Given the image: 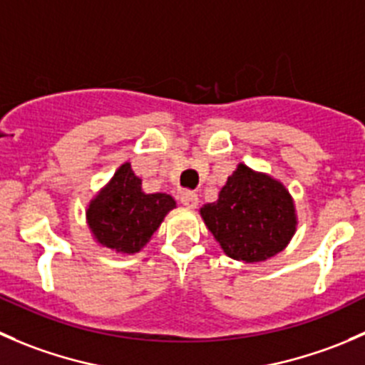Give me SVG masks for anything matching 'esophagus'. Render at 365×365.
<instances>
[{
    "mask_svg": "<svg viewBox=\"0 0 365 365\" xmlns=\"http://www.w3.org/2000/svg\"><path fill=\"white\" fill-rule=\"evenodd\" d=\"M179 200H181V204L184 205V207L195 209L198 204V195L191 190H184V191H181V197H179Z\"/></svg>",
    "mask_w": 365,
    "mask_h": 365,
    "instance_id": "34e87169",
    "label": "esophagus"
}]
</instances>
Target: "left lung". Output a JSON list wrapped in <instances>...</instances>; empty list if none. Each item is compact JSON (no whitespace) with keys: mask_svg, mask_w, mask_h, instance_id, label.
<instances>
[{"mask_svg":"<svg viewBox=\"0 0 365 365\" xmlns=\"http://www.w3.org/2000/svg\"><path fill=\"white\" fill-rule=\"evenodd\" d=\"M200 215L223 252L245 262L273 257L297 230L289 191L243 163L227 179L218 200L204 205Z\"/></svg>","mask_w":365,"mask_h":365,"instance_id":"1","label":"left lung"}]
</instances>
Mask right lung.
<instances>
[{
	"mask_svg": "<svg viewBox=\"0 0 365 365\" xmlns=\"http://www.w3.org/2000/svg\"><path fill=\"white\" fill-rule=\"evenodd\" d=\"M174 207L175 200L170 195L143 193L142 179L136 178L131 165L124 163L90 202L86 222L103 247L135 254L142 250L165 215Z\"/></svg>",
	"mask_w": 365,
	"mask_h": 365,
	"instance_id": "add662e5",
	"label": "right lung"
}]
</instances>
